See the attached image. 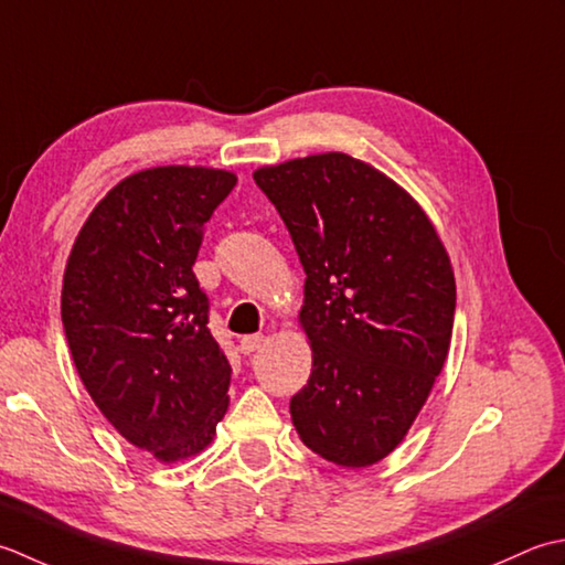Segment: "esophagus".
Segmentation results:
<instances>
[{
	"mask_svg": "<svg viewBox=\"0 0 565 565\" xmlns=\"http://www.w3.org/2000/svg\"><path fill=\"white\" fill-rule=\"evenodd\" d=\"M263 343H266V337H263V333H250V337H244L241 339V353L244 355H250V353H256L258 349H263Z\"/></svg>",
	"mask_w": 565,
	"mask_h": 565,
	"instance_id": "esophagus-1",
	"label": "esophagus"
}]
</instances>
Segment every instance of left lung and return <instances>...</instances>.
Here are the masks:
<instances>
[{
    "label": "left lung",
    "instance_id": "obj_1",
    "mask_svg": "<svg viewBox=\"0 0 565 565\" xmlns=\"http://www.w3.org/2000/svg\"><path fill=\"white\" fill-rule=\"evenodd\" d=\"M307 273L299 312L312 375L290 399L299 439L365 468L405 439L448 355L456 280L429 216L347 153L253 172Z\"/></svg>",
    "mask_w": 565,
    "mask_h": 565
}]
</instances>
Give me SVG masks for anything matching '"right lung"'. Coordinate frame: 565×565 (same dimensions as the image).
Instances as JSON below:
<instances>
[{"label":"right lung","instance_id":"right-lung-1","mask_svg":"<svg viewBox=\"0 0 565 565\" xmlns=\"http://www.w3.org/2000/svg\"><path fill=\"white\" fill-rule=\"evenodd\" d=\"M236 175L202 166L134 172L79 228L61 315L89 397L163 463L204 451L228 407V365L192 266Z\"/></svg>","mask_w":565,"mask_h":565}]
</instances>
